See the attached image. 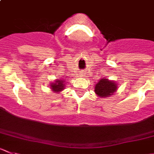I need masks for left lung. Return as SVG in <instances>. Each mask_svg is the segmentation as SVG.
I'll return each instance as SVG.
<instances>
[{
  "label": "left lung",
  "mask_w": 154,
  "mask_h": 154,
  "mask_svg": "<svg viewBox=\"0 0 154 154\" xmlns=\"http://www.w3.org/2000/svg\"><path fill=\"white\" fill-rule=\"evenodd\" d=\"M118 85L113 80L106 78L100 79L95 86V92L100 98H108L114 95Z\"/></svg>",
  "instance_id": "1"
}]
</instances>
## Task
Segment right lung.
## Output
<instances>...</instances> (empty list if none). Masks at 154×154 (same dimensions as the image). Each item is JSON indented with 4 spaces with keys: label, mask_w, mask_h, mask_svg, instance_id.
<instances>
[{
    "label": "right lung",
    "mask_w": 154,
    "mask_h": 154,
    "mask_svg": "<svg viewBox=\"0 0 154 154\" xmlns=\"http://www.w3.org/2000/svg\"><path fill=\"white\" fill-rule=\"evenodd\" d=\"M65 85H66V80L56 79V80H55V81L50 83V86L52 91H53V92L58 94L62 92V90H64V89L65 88Z\"/></svg>",
    "instance_id": "right-lung-1"
}]
</instances>
